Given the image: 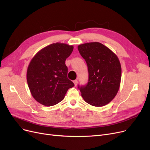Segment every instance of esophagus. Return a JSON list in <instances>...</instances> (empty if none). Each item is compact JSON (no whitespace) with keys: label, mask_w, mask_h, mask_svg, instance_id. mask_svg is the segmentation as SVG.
Wrapping results in <instances>:
<instances>
[{"label":"esophagus","mask_w":150,"mask_h":150,"mask_svg":"<svg viewBox=\"0 0 150 150\" xmlns=\"http://www.w3.org/2000/svg\"><path fill=\"white\" fill-rule=\"evenodd\" d=\"M78 80H74V84L75 86H77V84H78Z\"/></svg>","instance_id":"esophagus-1"}]
</instances>
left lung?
<instances>
[{"label":"left lung","instance_id":"8db88e82","mask_svg":"<svg viewBox=\"0 0 150 150\" xmlns=\"http://www.w3.org/2000/svg\"><path fill=\"white\" fill-rule=\"evenodd\" d=\"M78 49L89 72L88 84L78 86L81 96L93 106H105L114 99L120 88L121 67L119 59L100 42L80 44Z\"/></svg>","mask_w":150,"mask_h":150}]
</instances>
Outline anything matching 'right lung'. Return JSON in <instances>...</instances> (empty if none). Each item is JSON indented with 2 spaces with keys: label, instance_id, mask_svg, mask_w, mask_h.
Here are the masks:
<instances>
[{
  "label": "right lung",
  "instance_id": "1",
  "mask_svg": "<svg viewBox=\"0 0 150 150\" xmlns=\"http://www.w3.org/2000/svg\"><path fill=\"white\" fill-rule=\"evenodd\" d=\"M73 49L67 44L54 43L40 50L31 59L27 71V81L32 96L40 104L55 105L74 86L67 78L65 64Z\"/></svg>",
  "mask_w": 150,
  "mask_h": 150
}]
</instances>
